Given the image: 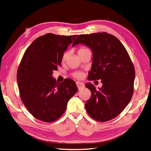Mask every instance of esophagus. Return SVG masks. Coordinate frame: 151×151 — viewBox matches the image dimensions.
Returning a JSON list of instances; mask_svg holds the SVG:
<instances>
[{
    "instance_id": "34e87169",
    "label": "esophagus",
    "mask_w": 151,
    "mask_h": 151,
    "mask_svg": "<svg viewBox=\"0 0 151 151\" xmlns=\"http://www.w3.org/2000/svg\"><path fill=\"white\" fill-rule=\"evenodd\" d=\"M76 85H77V88H78L79 90L82 88H83L84 87V84L83 83H81V82H76Z\"/></svg>"
}]
</instances>
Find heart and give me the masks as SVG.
<instances>
[{
    "label": "heart",
    "mask_w": 151,
    "mask_h": 151,
    "mask_svg": "<svg viewBox=\"0 0 151 151\" xmlns=\"http://www.w3.org/2000/svg\"><path fill=\"white\" fill-rule=\"evenodd\" d=\"M88 50H89L88 48H87L86 47H80L78 50H77V53H78L79 55H81L82 53H83L87 51H88ZM67 52H64L63 53L62 55V60L63 61H64L65 59H66V57H67ZM72 76L74 77V78L76 79H81L83 78V74L81 72H76L74 73H73L72 74Z\"/></svg>",
    "instance_id": "heart-1"
}]
</instances>
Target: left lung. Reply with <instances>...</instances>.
Wrapping results in <instances>:
<instances>
[{
  "instance_id": "obj_1",
  "label": "left lung",
  "mask_w": 151,
  "mask_h": 151,
  "mask_svg": "<svg viewBox=\"0 0 151 151\" xmlns=\"http://www.w3.org/2000/svg\"><path fill=\"white\" fill-rule=\"evenodd\" d=\"M81 43L92 50L89 81L101 79L103 86L96 89L86 84L91 92L85 107L94 120L104 122L116 117L129 103L134 93L135 68L126 48L115 36L107 33L81 35L72 44Z\"/></svg>"
}]
</instances>
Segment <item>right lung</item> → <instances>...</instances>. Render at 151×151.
Masks as SVG:
<instances>
[{
    "instance_id": "add662e5",
    "label": "right lung",
    "mask_w": 151,
    "mask_h": 151,
    "mask_svg": "<svg viewBox=\"0 0 151 151\" xmlns=\"http://www.w3.org/2000/svg\"><path fill=\"white\" fill-rule=\"evenodd\" d=\"M77 36L52 33L41 36L22 56L17 72L20 98L36 119L49 123L58 119L78 90L72 79L58 83L52 77L53 71L61 65L63 52Z\"/></svg>"
}]
</instances>
